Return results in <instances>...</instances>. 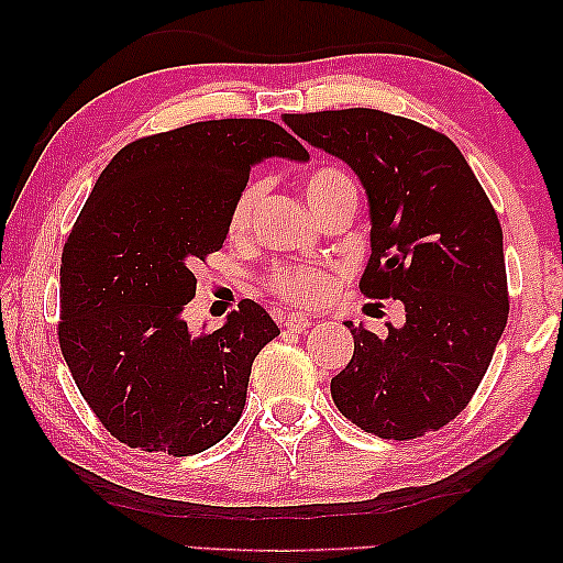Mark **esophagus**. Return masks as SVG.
I'll return each mask as SVG.
<instances>
[{"mask_svg": "<svg viewBox=\"0 0 563 563\" xmlns=\"http://www.w3.org/2000/svg\"><path fill=\"white\" fill-rule=\"evenodd\" d=\"M284 325H287L289 330H295V333H302V330L310 328V320L305 318V314H297V312H289L284 314Z\"/></svg>", "mask_w": 563, "mask_h": 563, "instance_id": "esophagus-1", "label": "esophagus"}]
</instances>
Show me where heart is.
<instances>
[{"label": "heart", "instance_id": "1", "mask_svg": "<svg viewBox=\"0 0 563 563\" xmlns=\"http://www.w3.org/2000/svg\"><path fill=\"white\" fill-rule=\"evenodd\" d=\"M341 189H356L353 187L351 176L338 172V168H318L305 179V191L307 202H310L312 210H318L322 202H328L335 191ZM264 197V181L253 179L245 184V187L238 191L233 210H230V233L241 235L251 228L253 212ZM272 289L282 299L295 305H320L330 299L335 291V274L328 272V268H314V266H284L276 268L272 274Z\"/></svg>", "mask_w": 563, "mask_h": 563}]
</instances>
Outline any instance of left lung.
Masks as SVG:
<instances>
[{"label": "left lung", "mask_w": 563, "mask_h": 563, "mask_svg": "<svg viewBox=\"0 0 563 563\" xmlns=\"http://www.w3.org/2000/svg\"><path fill=\"white\" fill-rule=\"evenodd\" d=\"M284 125L341 158L364 184L372 256L358 287L405 305L379 338L353 325V356L330 382L361 430L410 441L468 405L507 325L503 228L466 158L443 133L353 107L284 114Z\"/></svg>", "instance_id": "8db88e82"}]
</instances>
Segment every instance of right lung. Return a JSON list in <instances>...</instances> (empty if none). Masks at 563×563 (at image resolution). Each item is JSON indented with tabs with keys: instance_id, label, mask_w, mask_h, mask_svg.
Wrapping results in <instances>:
<instances>
[{
	"instance_id": "add662e5",
	"label": "right lung",
	"mask_w": 563,
	"mask_h": 563,
	"mask_svg": "<svg viewBox=\"0 0 563 563\" xmlns=\"http://www.w3.org/2000/svg\"><path fill=\"white\" fill-rule=\"evenodd\" d=\"M310 153L268 120H207L125 145L60 256L58 343L99 422L130 449L191 456L241 420L253 358L279 335L243 299L195 335V266L220 251L251 166Z\"/></svg>"
}]
</instances>
